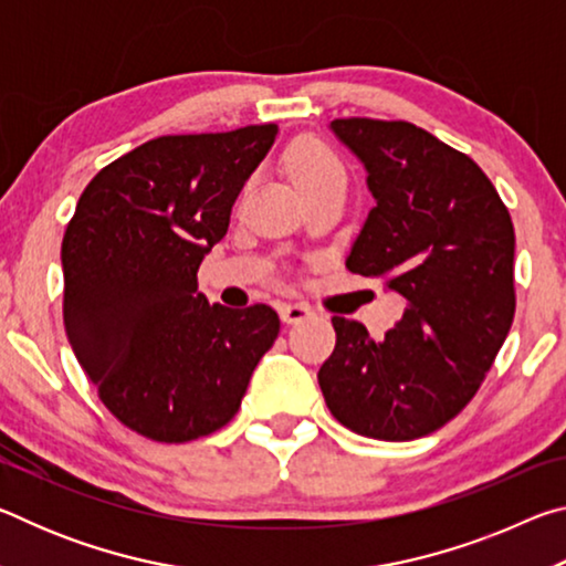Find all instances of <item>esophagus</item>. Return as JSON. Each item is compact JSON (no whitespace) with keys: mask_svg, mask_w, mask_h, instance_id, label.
I'll use <instances>...</instances> for the list:
<instances>
[{"mask_svg":"<svg viewBox=\"0 0 566 566\" xmlns=\"http://www.w3.org/2000/svg\"><path fill=\"white\" fill-rule=\"evenodd\" d=\"M280 317L284 324H300L304 319H312L314 317V310L310 304H302V302H290V304H282L280 306Z\"/></svg>","mask_w":566,"mask_h":566,"instance_id":"1","label":"esophagus"}]
</instances>
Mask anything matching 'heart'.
I'll return each instance as SVG.
<instances>
[{
	"mask_svg": "<svg viewBox=\"0 0 566 566\" xmlns=\"http://www.w3.org/2000/svg\"><path fill=\"white\" fill-rule=\"evenodd\" d=\"M290 175L300 191H304L319 187L324 181L344 179V169L329 149L314 145V142H302L290 155Z\"/></svg>",
	"mask_w": 566,
	"mask_h": 566,
	"instance_id": "b5f03b06",
	"label": "heart"
}]
</instances>
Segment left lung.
Listing matches in <instances>:
<instances>
[{"label": "left lung", "instance_id": "1", "mask_svg": "<svg viewBox=\"0 0 566 566\" xmlns=\"http://www.w3.org/2000/svg\"><path fill=\"white\" fill-rule=\"evenodd\" d=\"M367 171L375 207L347 270L381 282L405 314L381 339L334 317L337 347L319 387L361 437L437 432L476 395L514 319V227L482 169L409 122L334 119Z\"/></svg>", "mask_w": 566, "mask_h": 566}]
</instances>
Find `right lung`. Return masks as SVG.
<instances>
[{"label": "right lung", "instance_id": "right-lung-1", "mask_svg": "<svg viewBox=\"0 0 566 566\" xmlns=\"http://www.w3.org/2000/svg\"><path fill=\"white\" fill-rule=\"evenodd\" d=\"M276 124L171 134L112 161L76 202L62 242L64 329L122 424L179 444L222 429L280 334L272 306L229 310L197 292Z\"/></svg>", "mask_w": 566, "mask_h": 566}]
</instances>
